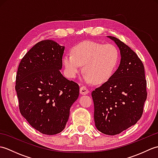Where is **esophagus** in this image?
Returning a JSON list of instances; mask_svg holds the SVG:
<instances>
[{
    "mask_svg": "<svg viewBox=\"0 0 158 158\" xmlns=\"http://www.w3.org/2000/svg\"><path fill=\"white\" fill-rule=\"evenodd\" d=\"M89 93V89L86 88L85 86H81V88H80V94L82 95H85L88 94Z\"/></svg>",
    "mask_w": 158,
    "mask_h": 158,
    "instance_id": "obj_1",
    "label": "esophagus"
}]
</instances>
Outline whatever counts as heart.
Segmentation results:
<instances>
[{
  "label": "heart",
  "mask_w": 158,
  "mask_h": 158,
  "mask_svg": "<svg viewBox=\"0 0 158 158\" xmlns=\"http://www.w3.org/2000/svg\"><path fill=\"white\" fill-rule=\"evenodd\" d=\"M119 60L120 53L115 45L85 41L73 47L72 53H66L63 63L69 78H75L83 65L85 81L100 84L113 76Z\"/></svg>",
  "instance_id": "obj_1"
}]
</instances>
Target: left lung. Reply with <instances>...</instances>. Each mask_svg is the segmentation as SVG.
<instances>
[{
    "label": "left lung",
    "mask_w": 158,
    "mask_h": 158,
    "mask_svg": "<svg viewBox=\"0 0 158 158\" xmlns=\"http://www.w3.org/2000/svg\"><path fill=\"white\" fill-rule=\"evenodd\" d=\"M108 37L118 46L121 62L110 79L92 92L94 122L108 135L122 132L138 122L147 99L145 69L136 53L119 39Z\"/></svg>",
    "instance_id": "1"
}]
</instances>
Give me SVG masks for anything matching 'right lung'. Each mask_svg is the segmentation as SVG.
Here are the masks:
<instances>
[{
	"label": "right lung",
	"instance_id": "add662e5",
	"mask_svg": "<svg viewBox=\"0 0 158 158\" xmlns=\"http://www.w3.org/2000/svg\"><path fill=\"white\" fill-rule=\"evenodd\" d=\"M64 47L52 40L36 43L20 62L15 90L22 115L44 135L61 132L79 86L60 73Z\"/></svg>",
	"mask_w": 158,
	"mask_h": 158
}]
</instances>
